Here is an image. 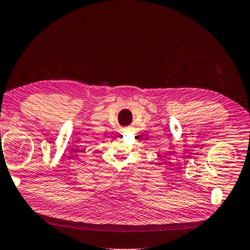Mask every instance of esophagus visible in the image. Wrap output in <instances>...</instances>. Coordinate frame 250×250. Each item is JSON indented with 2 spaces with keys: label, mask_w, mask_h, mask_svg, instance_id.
I'll list each match as a JSON object with an SVG mask.
<instances>
[{
  "label": "esophagus",
  "mask_w": 250,
  "mask_h": 250,
  "mask_svg": "<svg viewBox=\"0 0 250 250\" xmlns=\"http://www.w3.org/2000/svg\"><path fill=\"white\" fill-rule=\"evenodd\" d=\"M124 130H127V129H124Z\"/></svg>",
  "instance_id": "obj_1"
}]
</instances>
